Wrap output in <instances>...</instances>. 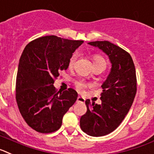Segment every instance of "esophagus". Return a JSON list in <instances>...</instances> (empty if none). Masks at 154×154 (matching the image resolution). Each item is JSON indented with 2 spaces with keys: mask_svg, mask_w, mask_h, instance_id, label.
Instances as JSON below:
<instances>
[{
  "mask_svg": "<svg viewBox=\"0 0 154 154\" xmlns=\"http://www.w3.org/2000/svg\"><path fill=\"white\" fill-rule=\"evenodd\" d=\"M77 102H81V103H84L85 101V97H81V96H78L77 97Z\"/></svg>",
  "mask_w": 154,
  "mask_h": 154,
  "instance_id": "34e87169",
  "label": "esophagus"
}]
</instances>
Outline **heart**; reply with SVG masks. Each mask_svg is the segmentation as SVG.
<instances>
[{
	"label": "heart",
	"instance_id": "heart-1",
	"mask_svg": "<svg viewBox=\"0 0 154 154\" xmlns=\"http://www.w3.org/2000/svg\"><path fill=\"white\" fill-rule=\"evenodd\" d=\"M77 53H73V54L71 55V57L69 59V61H68V67L69 69H71V68L73 67L74 66V64H75L76 60L77 58ZM105 63V60H104V59L102 57H101L100 56H94V63ZM76 88L78 91H82L85 88H86L87 85L86 83L84 81H76L75 83Z\"/></svg>",
	"mask_w": 154,
	"mask_h": 154
}]
</instances>
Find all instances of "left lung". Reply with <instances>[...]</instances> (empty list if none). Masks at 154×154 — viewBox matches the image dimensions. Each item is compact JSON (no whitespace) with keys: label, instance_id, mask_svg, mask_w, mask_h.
<instances>
[{"label":"left lung","instance_id":"1","mask_svg":"<svg viewBox=\"0 0 154 154\" xmlns=\"http://www.w3.org/2000/svg\"><path fill=\"white\" fill-rule=\"evenodd\" d=\"M108 56L111 70L103 82L101 104L87 99V112L81 116L80 125L89 136H103L115 130L129 112L136 93V76L130 55L109 41L88 42Z\"/></svg>","mask_w":154,"mask_h":154}]
</instances>
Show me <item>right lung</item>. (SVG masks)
<instances>
[{"instance_id":"1","label":"right lung","mask_w":154,"mask_h":154,"mask_svg":"<svg viewBox=\"0 0 154 154\" xmlns=\"http://www.w3.org/2000/svg\"><path fill=\"white\" fill-rule=\"evenodd\" d=\"M83 41L47 35L29 42L24 49L16 78V101L21 116L33 129L53 133L78 94L69 88L57 92L54 80L68 68V61Z\"/></svg>"}]
</instances>
